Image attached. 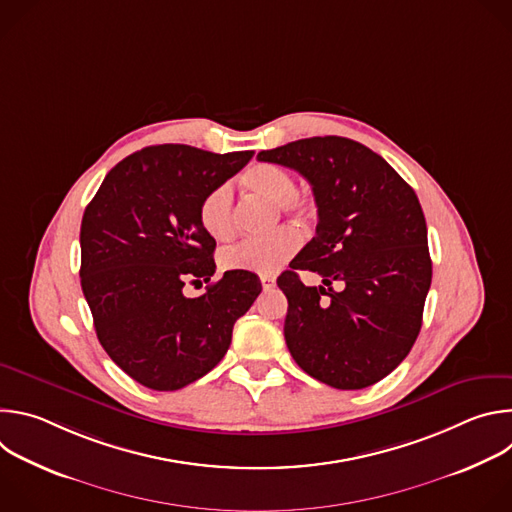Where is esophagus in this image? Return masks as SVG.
Returning a JSON list of instances; mask_svg holds the SVG:
<instances>
[{
    "instance_id": "1",
    "label": "esophagus",
    "mask_w": 512,
    "mask_h": 512,
    "mask_svg": "<svg viewBox=\"0 0 512 512\" xmlns=\"http://www.w3.org/2000/svg\"><path fill=\"white\" fill-rule=\"evenodd\" d=\"M261 285H263V289H273L275 287V277L273 275H261Z\"/></svg>"
}]
</instances>
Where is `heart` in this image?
Wrapping results in <instances>:
<instances>
[{"label": "heart", "mask_w": 512, "mask_h": 512, "mask_svg": "<svg viewBox=\"0 0 512 512\" xmlns=\"http://www.w3.org/2000/svg\"><path fill=\"white\" fill-rule=\"evenodd\" d=\"M243 188L253 196L271 202L281 214L308 223L316 216V202L296 190V180L275 164H255L243 178ZM198 218L204 233L214 241H229L235 233L233 194L229 186L212 188L200 202ZM300 235L291 227H279L261 241H243L221 255V265L229 271L273 273L300 249Z\"/></svg>", "instance_id": "1"}]
</instances>
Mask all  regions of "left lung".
<instances>
[{
	"label": "left lung",
	"mask_w": 512,
	"mask_h": 512,
	"mask_svg": "<svg viewBox=\"0 0 512 512\" xmlns=\"http://www.w3.org/2000/svg\"><path fill=\"white\" fill-rule=\"evenodd\" d=\"M257 160L300 172L318 206L316 237L277 277L291 356L334 389L375 385L409 354L431 285L413 188L367 145L338 135L291 141ZM298 270L318 272L323 285L304 286Z\"/></svg>",
	"instance_id": "1"
}]
</instances>
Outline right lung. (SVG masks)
I'll list each match as a JSON object with an SVG mask.
<instances>
[{
	"instance_id": "add662e5",
	"label": "right lung",
	"mask_w": 512,
	"mask_h": 512,
	"mask_svg": "<svg viewBox=\"0 0 512 512\" xmlns=\"http://www.w3.org/2000/svg\"><path fill=\"white\" fill-rule=\"evenodd\" d=\"M251 158L152 145L121 160L85 208L81 285L95 332L143 387L176 391L212 371L261 294L255 273L225 271L202 296H184L186 281H210L216 267L200 202Z\"/></svg>"
}]
</instances>
